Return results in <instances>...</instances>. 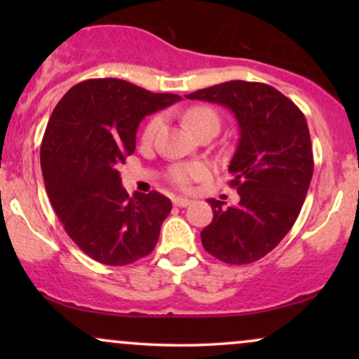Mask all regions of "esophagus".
Returning a JSON list of instances; mask_svg holds the SVG:
<instances>
[{
	"mask_svg": "<svg viewBox=\"0 0 359 359\" xmlns=\"http://www.w3.org/2000/svg\"><path fill=\"white\" fill-rule=\"evenodd\" d=\"M174 204L177 208H187V205H191V201L185 199V197H174Z\"/></svg>",
	"mask_w": 359,
	"mask_h": 359,
	"instance_id": "1",
	"label": "esophagus"
}]
</instances>
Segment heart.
I'll list each match as a JSON object with an SVG mask.
<instances>
[{
    "label": "heart",
    "instance_id": "obj_1",
    "mask_svg": "<svg viewBox=\"0 0 359 359\" xmlns=\"http://www.w3.org/2000/svg\"><path fill=\"white\" fill-rule=\"evenodd\" d=\"M185 123L191 130L196 133L199 128H203L208 123H216L219 125V118L214 113L211 108H205V106H197V108L189 109L185 113ZM160 125H162V118L154 116L150 121L147 123L145 130H143V140L145 142H151L155 138V135L158 133ZM209 170L204 163L194 162V163H182V165L172 167L170 170L167 172V179L170 180L172 185L179 189H189L192 182H197V180H203L208 177Z\"/></svg>",
    "mask_w": 359,
    "mask_h": 359
}]
</instances>
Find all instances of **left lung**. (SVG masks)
Returning <instances> with one entry per match:
<instances>
[{
  "instance_id": "1",
  "label": "left lung",
  "mask_w": 359,
  "mask_h": 359,
  "mask_svg": "<svg viewBox=\"0 0 359 359\" xmlns=\"http://www.w3.org/2000/svg\"><path fill=\"white\" fill-rule=\"evenodd\" d=\"M185 97L226 106L240 126L228 168L240 203L208 201L214 217L201 233L204 250L228 265L257 262L290 231L307 196L314 155L306 116L263 82L228 81Z\"/></svg>"
}]
</instances>
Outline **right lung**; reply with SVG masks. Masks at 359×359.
Here are the masks:
<instances>
[{
	"label": "right lung",
	"instance_id": "right-lung-1",
	"mask_svg": "<svg viewBox=\"0 0 359 359\" xmlns=\"http://www.w3.org/2000/svg\"><path fill=\"white\" fill-rule=\"evenodd\" d=\"M180 100L106 77L76 84L53 109L40 147L45 189L65 233L96 262L123 266L154 251L170 199L130 197L118 165L135 151L140 121Z\"/></svg>",
	"mask_w": 359,
	"mask_h": 359
}]
</instances>
